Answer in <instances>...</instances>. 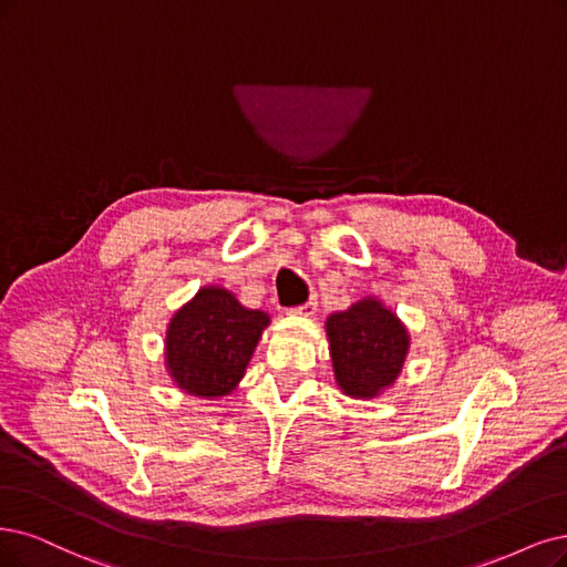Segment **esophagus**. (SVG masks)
Listing matches in <instances>:
<instances>
[{"mask_svg":"<svg viewBox=\"0 0 567 567\" xmlns=\"http://www.w3.org/2000/svg\"><path fill=\"white\" fill-rule=\"evenodd\" d=\"M295 312H299V316H306V318L316 316V312H318V299H316V297H310L306 303L297 306V308H295Z\"/></svg>","mask_w":567,"mask_h":567,"instance_id":"esophagus-1","label":"esophagus"}]
</instances>
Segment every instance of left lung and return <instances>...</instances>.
I'll use <instances>...</instances> for the list:
<instances>
[{
	"label": "left lung",
	"instance_id": "obj_1",
	"mask_svg": "<svg viewBox=\"0 0 567 567\" xmlns=\"http://www.w3.org/2000/svg\"><path fill=\"white\" fill-rule=\"evenodd\" d=\"M337 383L350 396H375L402 371L409 333L381 301L364 299L327 320Z\"/></svg>",
	"mask_w": 567,
	"mask_h": 567
}]
</instances>
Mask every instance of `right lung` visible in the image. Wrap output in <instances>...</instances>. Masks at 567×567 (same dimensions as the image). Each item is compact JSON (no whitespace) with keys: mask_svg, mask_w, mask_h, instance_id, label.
Here are the masks:
<instances>
[{"mask_svg":"<svg viewBox=\"0 0 567 567\" xmlns=\"http://www.w3.org/2000/svg\"><path fill=\"white\" fill-rule=\"evenodd\" d=\"M268 316L221 287L200 289L167 327L165 358L177 385L196 396H224L238 385Z\"/></svg>","mask_w":567,"mask_h":567,"instance_id":"obj_1","label":"right lung"}]
</instances>
